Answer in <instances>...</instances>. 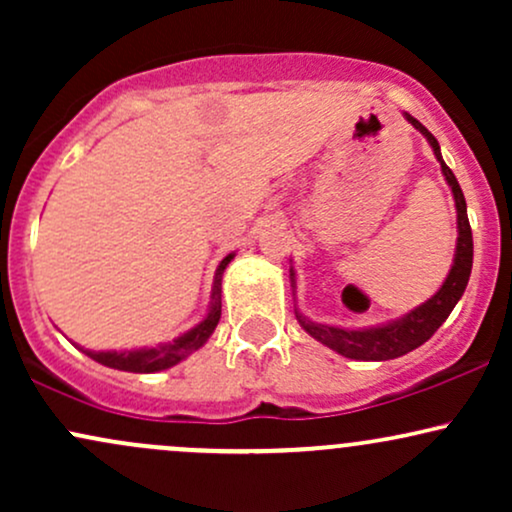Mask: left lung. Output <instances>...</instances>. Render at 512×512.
Here are the masks:
<instances>
[{"mask_svg":"<svg viewBox=\"0 0 512 512\" xmlns=\"http://www.w3.org/2000/svg\"><path fill=\"white\" fill-rule=\"evenodd\" d=\"M409 125L419 129L426 137V142L431 144L433 154H436L440 170H443L445 182L450 185L452 197H455V209H457V245H455V257H452V267L448 276H445L443 286L428 298L426 303L416 305L414 310H409L407 315L397 317V320L385 322V325L375 327H361V330H346V327H334V325H322V322L308 320L301 310L296 308V320L310 337L317 339L320 344L330 346L332 351L342 354L346 358H354V361H390V358H399L409 351L419 349L421 344L436 334V330L448 320L457 301L462 298L464 289H467L469 274H472V257H474V245H472V228H469L467 219V202H464L462 187L457 182L455 173L445 166L443 156H440L438 139L433 137L428 129L421 125L416 117L404 113ZM291 286L296 289V274L291 269ZM296 296V293H293Z\"/></svg>","mask_w":512,"mask_h":512,"instance_id":"obj_1","label":"left lung"}]
</instances>
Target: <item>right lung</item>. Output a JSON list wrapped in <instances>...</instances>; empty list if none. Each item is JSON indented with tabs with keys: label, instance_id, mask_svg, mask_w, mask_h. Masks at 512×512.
<instances>
[{
	"label": "right lung",
	"instance_id": "obj_1",
	"mask_svg": "<svg viewBox=\"0 0 512 512\" xmlns=\"http://www.w3.org/2000/svg\"><path fill=\"white\" fill-rule=\"evenodd\" d=\"M233 252L226 255L216 269L214 276V289H211V303L207 315L199 325L187 330L180 337H175L173 342L158 344V346H144V349H132V351H91L84 346L74 344L76 349L84 351L86 356H91L93 361L103 363V366L115 368V370H127V373H158V370L173 368L175 363H180L182 358H187L192 351L202 349L207 344V339L214 334L216 325L221 320V276L223 269L228 267V262L233 260Z\"/></svg>",
	"mask_w": 512,
	"mask_h": 512
}]
</instances>
